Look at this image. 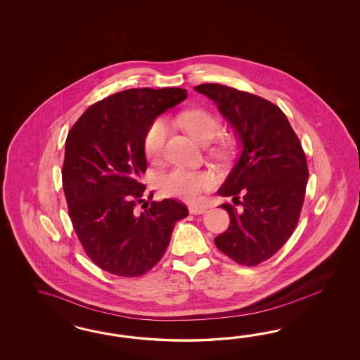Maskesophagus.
<instances>
[{
	"instance_id": "34e87169",
	"label": "esophagus",
	"mask_w": 360,
	"mask_h": 360,
	"mask_svg": "<svg viewBox=\"0 0 360 360\" xmlns=\"http://www.w3.org/2000/svg\"><path fill=\"white\" fill-rule=\"evenodd\" d=\"M206 210H207V206H205V205H190V206H188V211H190L191 214H195V215L206 212Z\"/></svg>"
}]
</instances>
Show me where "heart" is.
Wrapping results in <instances>:
<instances>
[{"mask_svg": "<svg viewBox=\"0 0 360 360\" xmlns=\"http://www.w3.org/2000/svg\"><path fill=\"white\" fill-rule=\"evenodd\" d=\"M178 122L195 141L210 143L220 131V121L203 109L187 110L178 117ZM169 134V125L164 119H155L148 128L143 139V150L149 160L158 161L162 155L165 143ZM229 152V145L219 143L211 149V154L221 157ZM215 178L210 172L191 170L185 167H176L161 179V190L165 195L175 196L185 200H196L200 195L212 188Z\"/></svg>", "mask_w": 360, "mask_h": 360, "instance_id": "heart-1", "label": "heart"}]
</instances>
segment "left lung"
I'll list each match as a JSON object with an SVG mask.
<instances>
[{"instance_id": "8db88e82", "label": "left lung", "mask_w": 360, "mask_h": 360, "mask_svg": "<svg viewBox=\"0 0 360 360\" xmlns=\"http://www.w3.org/2000/svg\"><path fill=\"white\" fill-rule=\"evenodd\" d=\"M194 89L217 104L241 146L218 194L232 196L243 208L221 205L231 221L215 245L241 265H259L283 247L298 223L309 178L305 153L285 113L271 101L215 83Z\"/></svg>"}]
</instances>
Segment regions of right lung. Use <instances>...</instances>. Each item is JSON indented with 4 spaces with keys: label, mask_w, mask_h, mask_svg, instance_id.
<instances>
[{
    "label": "right lung",
    "mask_w": 360,
    "mask_h": 360,
    "mask_svg": "<svg viewBox=\"0 0 360 360\" xmlns=\"http://www.w3.org/2000/svg\"><path fill=\"white\" fill-rule=\"evenodd\" d=\"M187 98L184 88H131L80 116L65 140L62 169L68 215L89 259L105 272L139 277L161 260L175 223L188 215L174 199L140 212L143 139L153 121Z\"/></svg>",
    "instance_id": "1"
}]
</instances>
